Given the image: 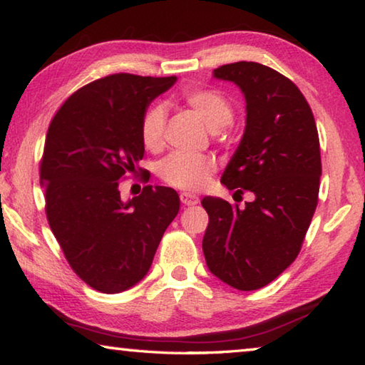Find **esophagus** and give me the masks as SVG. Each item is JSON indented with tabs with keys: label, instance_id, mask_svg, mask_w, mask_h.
I'll return each instance as SVG.
<instances>
[{
	"label": "esophagus",
	"instance_id": "1",
	"mask_svg": "<svg viewBox=\"0 0 365 365\" xmlns=\"http://www.w3.org/2000/svg\"><path fill=\"white\" fill-rule=\"evenodd\" d=\"M180 201L185 206H195L200 202V197H197L196 195H191V193H180Z\"/></svg>",
	"mask_w": 365,
	"mask_h": 365
}]
</instances>
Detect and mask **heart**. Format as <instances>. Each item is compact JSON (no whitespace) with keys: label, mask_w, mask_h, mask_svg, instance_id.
<instances>
[{"label":"heart","mask_w":365,"mask_h":365,"mask_svg":"<svg viewBox=\"0 0 365 365\" xmlns=\"http://www.w3.org/2000/svg\"><path fill=\"white\" fill-rule=\"evenodd\" d=\"M180 101L190 108L209 128H224L233 119V108L222 91L206 86H190L180 91ZM165 110L159 104H151L140 122V138L148 151L158 153L164 148ZM217 170V163L209 154L175 153L160 164L159 175L164 183L187 191L205 187Z\"/></svg>","instance_id":"obj_1"}]
</instances>
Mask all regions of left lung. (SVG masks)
Masks as SVG:
<instances>
[{
	"label": "left lung",
	"mask_w": 365,
	"mask_h": 365,
	"mask_svg": "<svg viewBox=\"0 0 365 365\" xmlns=\"http://www.w3.org/2000/svg\"><path fill=\"white\" fill-rule=\"evenodd\" d=\"M214 77L246 98V128L222 175L245 207L220 197L201 201L209 215L202 238L209 270L242 292L275 280L299 255L319 202L320 145L312 109L292 80L259 63L225 64Z\"/></svg>",
	"instance_id": "1"
}]
</instances>
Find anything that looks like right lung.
I'll list each match as a JSON object with an SVG mask.
<instances>
[{"label": "right lung", "instance_id": "obj_1", "mask_svg": "<svg viewBox=\"0 0 365 365\" xmlns=\"http://www.w3.org/2000/svg\"><path fill=\"white\" fill-rule=\"evenodd\" d=\"M175 80L110 73L72 93L49 123L40 160L48 224L72 270L101 293L143 279L180 209L169 187L146 185L128 202L119 191L128 174L146 172L141 117Z\"/></svg>", "mask_w": 365, "mask_h": 365}]
</instances>
